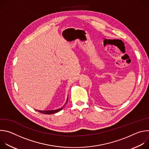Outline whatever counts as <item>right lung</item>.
I'll return each mask as SVG.
<instances>
[{
    "mask_svg": "<svg viewBox=\"0 0 149 149\" xmlns=\"http://www.w3.org/2000/svg\"><path fill=\"white\" fill-rule=\"evenodd\" d=\"M68 98L67 100V101L65 102V104H64V105H63V107H62L60 109H58L57 110H45V111H41V110H36L38 111V112L40 113H42V114H54V113H56L59 111H61L63 107H65V105H66V104L68 102Z\"/></svg>",
    "mask_w": 149,
    "mask_h": 149,
    "instance_id": "obj_1",
    "label": "right lung"
}]
</instances>
